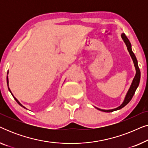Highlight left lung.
<instances>
[{"mask_svg": "<svg viewBox=\"0 0 148 148\" xmlns=\"http://www.w3.org/2000/svg\"><path fill=\"white\" fill-rule=\"evenodd\" d=\"M121 38L123 40V41L126 44L127 47V50L129 52V54H130L131 58H132L133 63H134V66L135 67V70H136V74H135V77L133 78V80L132 83H131V85L129 88L128 92H127L126 96H125V100L123 101V102L121 104V106H119V107H117L116 108L114 109H111V110H103V109H100L98 108H96L98 110H100V111H103V112H113V111L115 110H120L123 107H125L126 105L128 104V103L130 102L131 99H132L133 95L135 94V91H136L137 87L139 86V82H140V77H141V73H140V70H139V68L138 66V63H137V60L136 57H135V55L133 53L132 51V49H131V44L129 42V40L126 36H125V34H121Z\"/></svg>", "mask_w": 148, "mask_h": 148, "instance_id": "obj_1", "label": "left lung"}]
</instances>
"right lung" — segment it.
Listing matches in <instances>:
<instances>
[{
    "mask_svg": "<svg viewBox=\"0 0 148 148\" xmlns=\"http://www.w3.org/2000/svg\"><path fill=\"white\" fill-rule=\"evenodd\" d=\"M8 73H9V71H8V72H7V86H8V88H9V92H11V94H12V96H13V94H12V93H11V90H10V89H9V79H8ZM13 98H14V99H15V100H16V102H17L18 103V104H19L20 105V106H21V107H23V108H26L25 106H23V105H22V104H21V103H20V102H19V101H18V100H17V98H15V97H14V96H13Z\"/></svg>",
    "mask_w": 148,
    "mask_h": 148,
    "instance_id": "right-lung-1",
    "label": "right lung"
}]
</instances>
